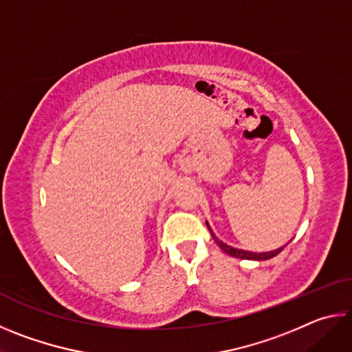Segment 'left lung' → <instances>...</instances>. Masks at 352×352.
Wrapping results in <instances>:
<instances>
[{
  "label": "left lung",
  "mask_w": 352,
  "mask_h": 352,
  "mask_svg": "<svg viewBox=\"0 0 352 352\" xmlns=\"http://www.w3.org/2000/svg\"><path fill=\"white\" fill-rule=\"evenodd\" d=\"M206 226H208V230H210V233H211V236H212V239L216 241V243L217 245L223 250V252L226 253V254H230V256H233V258H239V259H250V261H265V259H270V258H275L276 254H279L284 250V247H279V248H276V250H272V252H265V253H253V252H245V250H239V248H234V247H230V245H226V243H223L222 241L220 239H217L216 237V234L212 233V230H211V226L208 225V222H206Z\"/></svg>",
  "instance_id": "1"
}]
</instances>
